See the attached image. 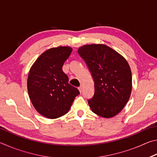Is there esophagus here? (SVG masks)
<instances>
[{"instance_id":"1","label":"esophagus","mask_w":157,"mask_h":157,"mask_svg":"<svg viewBox=\"0 0 157 157\" xmlns=\"http://www.w3.org/2000/svg\"><path fill=\"white\" fill-rule=\"evenodd\" d=\"M78 89H79V92H80V94H82V88L81 86H79V88H78Z\"/></svg>"}]
</instances>
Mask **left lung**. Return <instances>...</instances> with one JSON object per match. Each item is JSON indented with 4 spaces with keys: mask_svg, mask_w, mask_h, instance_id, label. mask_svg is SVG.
Instances as JSON below:
<instances>
[{
    "mask_svg": "<svg viewBox=\"0 0 157 157\" xmlns=\"http://www.w3.org/2000/svg\"><path fill=\"white\" fill-rule=\"evenodd\" d=\"M94 81V94L88 100L91 110L104 118L121 112L132 91V73L125 59L103 44L86 45L78 49Z\"/></svg>",
    "mask_w": 157,
    "mask_h": 157,
    "instance_id": "left-lung-1",
    "label": "left lung"
}]
</instances>
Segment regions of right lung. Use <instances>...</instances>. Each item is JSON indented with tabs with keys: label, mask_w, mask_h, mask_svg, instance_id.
I'll list each match as a JSON object with an SVG mask.
<instances>
[{
	"label": "right lung",
	"mask_w": 157,
	"mask_h": 157,
	"mask_svg": "<svg viewBox=\"0 0 157 157\" xmlns=\"http://www.w3.org/2000/svg\"><path fill=\"white\" fill-rule=\"evenodd\" d=\"M70 47L53 48L45 51L32 66L28 91L35 109L48 118L62 116L70 109L79 90L68 83L62 66L70 56Z\"/></svg>",
	"instance_id": "add662e5"
}]
</instances>
